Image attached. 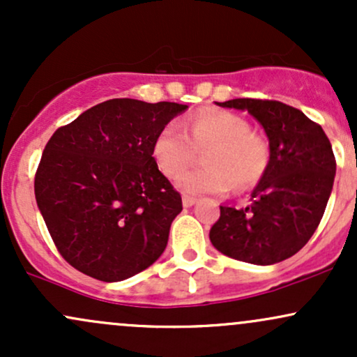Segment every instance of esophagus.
Returning a JSON list of instances; mask_svg holds the SVG:
<instances>
[{
  "mask_svg": "<svg viewBox=\"0 0 357 357\" xmlns=\"http://www.w3.org/2000/svg\"><path fill=\"white\" fill-rule=\"evenodd\" d=\"M195 203H196L195 196H188V195L183 196V204H184V206H186V208L192 206V204H195Z\"/></svg>",
  "mask_w": 357,
  "mask_h": 357,
  "instance_id": "obj_1",
  "label": "esophagus"
}]
</instances>
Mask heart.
<instances>
[{"mask_svg": "<svg viewBox=\"0 0 357 357\" xmlns=\"http://www.w3.org/2000/svg\"><path fill=\"white\" fill-rule=\"evenodd\" d=\"M203 154V166L179 178V188L190 195L238 191L253 188L268 167L270 151L247 119L228 110H199L184 124L166 126L155 137L153 154L166 178H178Z\"/></svg>", "mask_w": 357, "mask_h": 357, "instance_id": "1", "label": "heart"}]
</instances>
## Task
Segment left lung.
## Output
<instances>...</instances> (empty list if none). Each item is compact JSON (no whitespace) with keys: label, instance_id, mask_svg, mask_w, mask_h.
I'll use <instances>...</instances> for the list:
<instances>
[{"label":"left lung","instance_id":"1","mask_svg":"<svg viewBox=\"0 0 357 357\" xmlns=\"http://www.w3.org/2000/svg\"><path fill=\"white\" fill-rule=\"evenodd\" d=\"M218 105L248 110L264 126L270 161L248 206H220L210 240L235 260L277 264L296 255L321 223L335 176L333 146L317 122L278 100L233 99Z\"/></svg>","mask_w":357,"mask_h":357}]
</instances>
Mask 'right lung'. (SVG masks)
<instances>
[{"label":"right lung","instance_id":"add662e5","mask_svg":"<svg viewBox=\"0 0 357 357\" xmlns=\"http://www.w3.org/2000/svg\"><path fill=\"white\" fill-rule=\"evenodd\" d=\"M186 109L112 99L53 132L35 174V198L53 243L73 268L121 282L165 252L183 202L155 165L153 146Z\"/></svg>","mask_w":357,"mask_h":357}]
</instances>
